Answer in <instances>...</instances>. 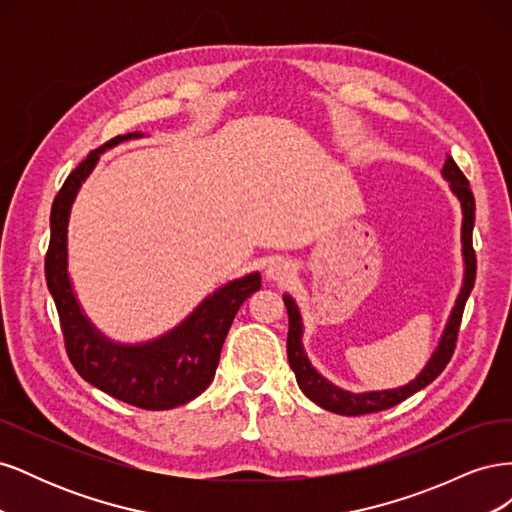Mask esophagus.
<instances>
[{
	"mask_svg": "<svg viewBox=\"0 0 512 512\" xmlns=\"http://www.w3.org/2000/svg\"><path fill=\"white\" fill-rule=\"evenodd\" d=\"M265 273H267V280H271V282H284L294 273V267L284 258H275L269 262Z\"/></svg>",
	"mask_w": 512,
	"mask_h": 512,
	"instance_id": "34e87169",
	"label": "esophagus"
}]
</instances>
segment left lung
I'll return each mask as SVG.
<instances>
[{
  "mask_svg": "<svg viewBox=\"0 0 512 512\" xmlns=\"http://www.w3.org/2000/svg\"><path fill=\"white\" fill-rule=\"evenodd\" d=\"M442 177L448 181V188H451V192L457 196V200L461 203V213H463V222H461L463 284H461V290L455 299L453 312H451V316H448V322L442 331L438 348L433 350L431 359L427 361V365L421 369V374H418L414 380H410L404 386H397V389H386V391L350 393V391L339 389V386L329 382L312 363H309L305 348H303L301 312L290 294H284V303L288 309V363L294 371V376H297L299 389L320 408L335 412V414H344V416H359V414L393 408V406L401 404L404 399H408L410 395H414L416 391L425 389L427 384H431L442 374L446 363L451 361V356L455 352V342H457L459 324H461V316H463V307H466V301L470 297V292L474 288V280H476V254L472 247L476 205H474V196H472L468 179L463 177V173L451 156H446Z\"/></svg>",
  "mask_w": 512,
  "mask_h": 512,
  "instance_id": "8db88e82",
  "label": "left lung"
}]
</instances>
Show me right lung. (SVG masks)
Instances as JSON below:
<instances>
[{
	"label": "right lung",
	"mask_w": 512,
	"mask_h": 512,
	"mask_svg": "<svg viewBox=\"0 0 512 512\" xmlns=\"http://www.w3.org/2000/svg\"><path fill=\"white\" fill-rule=\"evenodd\" d=\"M145 134L115 136L91 151L61 185L51 209V243L46 252V286L55 301L64 342L81 378L111 397L143 410H170L188 404L211 384L226 333L239 307L260 288V273H247L211 292L194 312L168 333L141 344H119L94 327L76 299L68 273V224L81 185L104 149Z\"/></svg>",
	"instance_id": "1"
}]
</instances>
